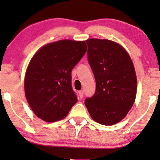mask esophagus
<instances>
[{
	"label": "esophagus",
	"mask_w": 160,
	"mask_h": 160,
	"mask_svg": "<svg viewBox=\"0 0 160 160\" xmlns=\"http://www.w3.org/2000/svg\"><path fill=\"white\" fill-rule=\"evenodd\" d=\"M79 96H80V98H82V97H83V91L82 90L79 91Z\"/></svg>",
	"instance_id": "esophagus-1"
}]
</instances>
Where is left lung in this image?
<instances>
[{
    "mask_svg": "<svg viewBox=\"0 0 160 160\" xmlns=\"http://www.w3.org/2000/svg\"><path fill=\"white\" fill-rule=\"evenodd\" d=\"M88 60L94 74L96 90L85 105L92 119L104 126L118 123L132 107L137 77L131 57L123 47L107 39L91 38Z\"/></svg>",
    "mask_w": 160,
    "mask_h": 160,
    "instance_id": "left-lung-1",
    "label": "left lung"
}]
</instances>
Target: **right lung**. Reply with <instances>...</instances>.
I'll return each instance as SVG.
<instances>
[{
  "label": "right lung",
  "mask_w": 160,
  "mask_h": 160,
  "mask_svg": "<svg viewBox=\"0 0 160 160\" xmlns=\"http://www.w3.org/2000/svg\"><path fill=\"white\" fill-rule=\"evenodd\" d=\"M84 40H60L37 51L25 71L24 88L29 106L47 122L61 120L78 102L71 71L84 56Z\"/></svg>",
  "instance_id": "obj_1"
}]
</instances>
